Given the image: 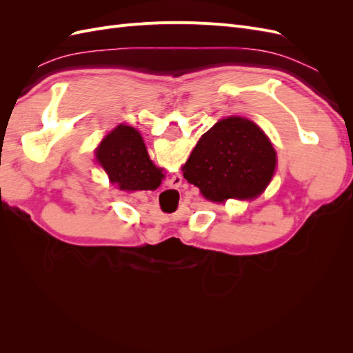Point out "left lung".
<instances>
[{"label":"left lung","mask_w":353,"mask_h":353,"mask_svg":"<svg viewBox=\"0 0 353 353\" xmlns=\"http://www.w3.org/2000/svg\"><path fill=\"white\" fill-rule=\"evenodd\" d=\"M275 150L259 126L227 117L201 135L184 165V178L210 201L259 196L275 170Z\"/></svg>","instance_id":"1"}]
</instances>
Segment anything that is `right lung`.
<instances>
[{
  "label": "right lung",
  "instance_id": "add662e5",
  "mask_svg": "<svg viewBox=\"0 0 353 353\" xmlns=\"http://www.w3.org/2000/svg\"><path fill=\"white\" fill-rule=\"evenodd\" d=\"M97 160L121 190H154L162 183V169L153 165L140 132L119 125L97 148Z\"/></svg>",
  "mask_w": 353,
  "mask_h": 353
}]
</instances>
